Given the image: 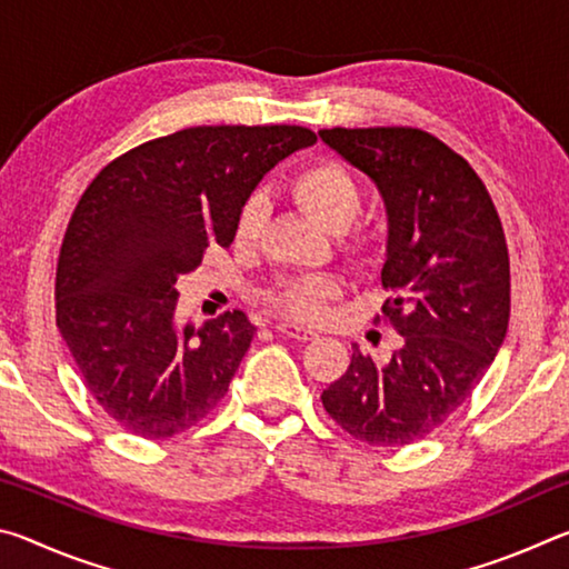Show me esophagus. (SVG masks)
<instances>
[{"label":"esophagus","instance_id":"obj_1","mask_svg":"<svg viewBox=\"0 0 569 569\" xmlns=\"http://www.w3.org/2000/svg\"><path fill=\"white\" fill-rule=\"evenodd\" d=\"M276 331H278V333H283L286 339H296V341H311L313 336H316L313 331L303 329V326H296V323H288V321L278 323V326H276Z\"/></svg>","mask_w":569,"mask_h":569}]
</instances>
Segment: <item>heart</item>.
Listing matches in <instances>:
<instances>
[{"instance_id": "obj_1", "label": "heart", "mask_w": 569, "mask_h": 569, "mask_svg": "<svg viewBox=\"0 0 569 569\" xmlns=\"http://www.w3.org/2000/svg\"><path fill=\"white\" fill-rule=\"evenodd\" d=\"M291 196L316 223L329 230L349 228L363 206V188L353 172L336 160H319L298 170L291 180ZM266 206L261 200H248L238 216L236 236L240 243H253L261 236ZM341 253L353 266H371L381 253V236L377 228L359 226L346 230L339 238ZM339 293V281L331 276H298L283 278L266 291V303L273 311L301 321L321 319L326 303Z\"/></svg>"}]
</instances>
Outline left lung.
Wrapping results in <instances>:
<instances>
[{"mask_svg": "<svg viewBox=\"0 0 569 569\" xmlns=\"http://www.w3.org/2000/svg\"><path fill=\"white\" fill-rule=\"evenodd\" d=\"M321 140L377 182L389 213L383 321L401 333L389 361L353 343L323 409L373 447L431 435L492 366L509 323V253L485 182L419 128H331ZM379 321V316H377Z\"/></svg>", "mask_w": 569, "mask_h": 569, "instance_id": "left-lung-1", "label": "left lung"}]
</instances>
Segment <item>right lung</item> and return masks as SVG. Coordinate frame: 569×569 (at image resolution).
Returning <instances> with one entry per match:
<instances>
[{"label":"right lung","instance_id":"add662e5","mask_svg":"<svg viewBox=\"0 0 569 569\" xmlns=\"http://www.w3.org/2000/svg\"><path fill=\"white\" fill-rule=\"evenodd\" d=\"M313 142L298 124H200L128 150L82 192L57 261V329L130 435L176 437L226 397L256 326L243 311L178 326V278L233 243L261 178Z\"/></svg>","mask_w":569,"mask_h":569}]
</instances>
